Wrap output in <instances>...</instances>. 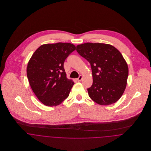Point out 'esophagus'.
Here are the masks:
<instances>
[{
  "label": "esophagus",
  "mask_w": 151,
  "mask_h": 151,
  "mask_svg": "<svg viewBox=\"0 0 151 151\" xmlns=\"http://www.w3.org/2000/svg\"><path fill=\"white\" fill-rule=\"evenodd\" d=\"M82 78H83V76H80L77 79V80L78 81H80L82 80Z\"/></svg>",
  "instance_id": "1"
}]
</instances>
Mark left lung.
<instances>
[{"label":"left lung","instance_id":"left-lung-1","mask_svg":"<svg viewBox=\"0 0 151 151\" xmlns=\"http://www.w3.org/2000/svg\"><path fill=\"white\" fill-rule=\"evenodd\" d=\"M76 50L91 66L93 83L87 89L90 98L101 105L116 102L124 92L129 76L122 53L106 43L87 42L77 45Z\"/></svg>","mask_w":151,"mask_h":151}]
</instances>
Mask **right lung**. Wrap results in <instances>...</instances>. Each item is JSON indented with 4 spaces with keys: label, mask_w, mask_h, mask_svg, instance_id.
Masks as SVG:
<instances>
[{
    "label": "right lung",
    "mask_w": 151,
    "mask_h": 151,
    "mask_svg": "<svg viewBox=\"0 0 151 151\" xmlns=\"http://www.w3.org/2000/svg\"><path fill=\"white\" fill-rule=\"evenodd\" d=\"M75 50L72 43H47L40 46L32 55L27 76L32 90L43 105L58 106L68 96L74 83L67 78L63 65Z\"/></svg>",
    "instance_id": "add662e5"
}]
</instances>
